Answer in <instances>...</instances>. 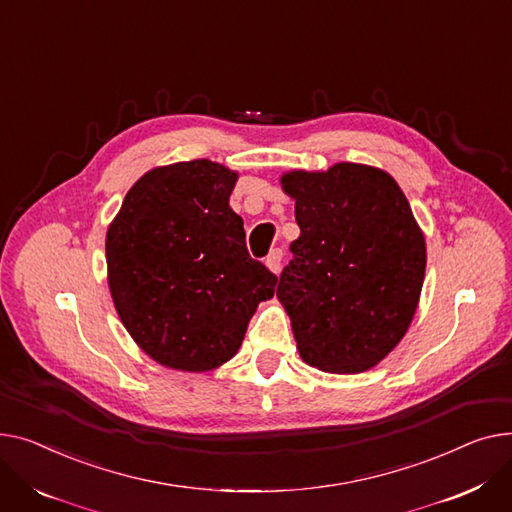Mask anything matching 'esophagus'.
<instances>
[{"label":"esophagus","mask_w":512,"mask_h":512,"mask_svg":"<svg viewBox=\"0 0 512 512\" xmlns=\"http://www.w3.org/2000/svg\"><path fill=\"white\" fill-rule=\"evenodd\" d=\"M281 264H283V250H279V248H275V250H270V254L266 256V266L273 270L275 275H279V270H281Z\"/></svg>","instance_id":"obj_1"}]
</instances>
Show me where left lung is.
Here are the masks:
<instances>
[{"label": "left lung", "instance_id": "8db88e82", "mask_svg": "<svg viewBox=\"0 0 512 512\" xmlns=\"http://www.w3.org/2000/svg\"><path fill=\"white\" fill-rule=\"evenodd\" d=\"M299 237L279 277L299 355L333 372H366L413 320L426 275V239L386 171L337 163L281 177Z\"/></svg>", "mask_w": 512, "mask_h": 512}]
</instances>
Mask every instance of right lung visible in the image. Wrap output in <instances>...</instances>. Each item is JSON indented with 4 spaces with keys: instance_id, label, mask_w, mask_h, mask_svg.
<instances>
[{
    "instance_id": "obj_1",
    "label": "right lung",
    "mask_w": 512,
    "mask_h": 512,
    "mask_svg": "<svg viewBox=\"0 0 512 512\" xmlns=\"http://www.w3.org/2000/svg\"><path fill=\"white\" fill-rule=\"evenodd\" d=\"M237 173L208 159L157 167L126 194L107 229L115 310L161 366L206 372L237 353L277 275L248 254L229 206Z\"/></svg>"
}]
</instances>
